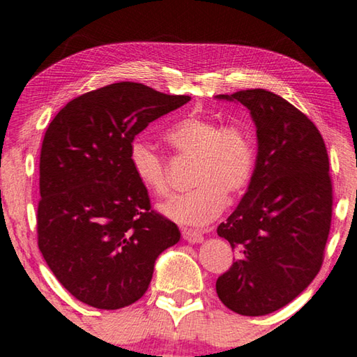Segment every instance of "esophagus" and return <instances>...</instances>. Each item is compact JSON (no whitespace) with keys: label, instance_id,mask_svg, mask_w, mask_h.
I'll use <instances>...</instances> for the list:
<instances>
[{"label":"esophagus","instance_id":"obj_1","mask_svg":"<svg viewBox=\"0 0 357 357\" xmlns=\"http://www.w3.org/2000/svg\"><path fill=\"white\" fill-rule=\"evenodd\" d=\"M183 237H184V241L189 243H201L204 241V237L201 236L199 232L193 231V229H187V228L183 229Z\"/></svg>","mask_w":357,"mask_h":357}]
</instances>
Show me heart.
Listing matches in <instances>:
<instances>
[{
    "instance_id": "obj_1",
    "label": "heart",
    "mask_w": 357,
    "mask_h": 357,
    "mask_svg": "<svg viewBox=\"0 0 357 357\" xmlns=\"http://www.w3.org/2000/svg\"><path fill=\"white\" fill-rule=\"evenodd\" d=\"M165 140L181 156L195 158L192 184L159 206L173 222L204 226L217 218L226 206V195L234 198L250 185L256 170L255 135L242 123H225L211 115L193 112L167 128ZM129 164L144 189L156 197L168 192L167 164L162 154L144 139L129 145Z\"/></svg>"
}]
</instances>
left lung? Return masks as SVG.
I'll return each instance as SVG.
<instances>
[{"mask_svg": "<svg viewBox=\"0 0 357 357\" xmlns=\"http://www.w3.org/2000/svg\"><path fill=\"white\" fill-rule=\"evenodd\" d=\"M241 102L256 125V170L217 234L237 250L217 295L241 315L275 312L301 294L323 264L333 213L329 159L319 129L264 89L217 95Z\"/></svg>", "mask_w": 357, "mask_h": 357, "instance_id": "left-lung-1", "label": "left lung"}]
</instances>
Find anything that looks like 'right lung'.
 Masks as SVG:
<instances>
[{
  "label": "right lung",
  "mask_w": 357,
  "mask_h": 357,
  "mask_svg": "<svg viewBox=\"0 0 357 357\" xmlns=\"http://www.w3.org/2000/svg\"><path fill=\"white\" fill-rule=\"evenodd\" d=\"M189 101L115 82L71 100L45 132L38 250L57 281L89 306L114 310L140 300L160 252L179 242L178 226L151 211L129 145Z\"/></svg>",
  "instance_id": "add662e5"
}]
</instances>
